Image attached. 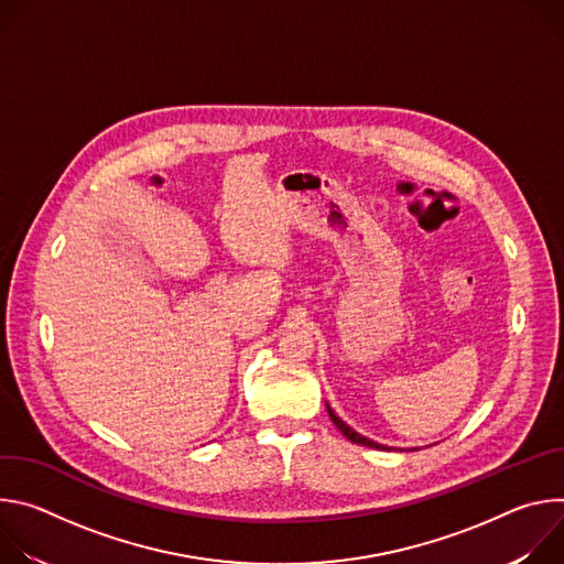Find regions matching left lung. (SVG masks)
<instances>
[{"label": "left lung", "mask_w": 564, "mask_h": 564, "mask_svg": "<svg viewBox=\"0 0 564 564\" xmlns=\"http://www.w3.org/2000/svg\"><path fill=\"white\" fill-rule=\"evenodd\" d=\"M326 409H328V415H330V420H333V424L344 433V437H348L352 444H361V446H368V448H377V451H386L388 446H383V444H377V442H372V440H368V437H364V435H359L357 431H352L344 420H339L337 415H335V411L326 404Z\"/></svg>", "instance_id": "8db88e82"}]
</instances>
